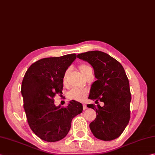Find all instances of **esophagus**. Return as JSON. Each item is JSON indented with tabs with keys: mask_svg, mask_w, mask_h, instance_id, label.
<instances>
[{
	"mask_svg": "<svg viewBox=\"0 0 155 155\" xmlns=\"http://www.w3.org/2000/svg\"><path fill=\"white\" fill-rule=\"evenodd\" d=\"M83 110H85L87 109V105L85 104H83Z\"/></svg>",
	"mask_w": 155,
	"mask_h": 155,
	"instance_id": "34e87169",
	"label": "esophagus"
}]
</instances>
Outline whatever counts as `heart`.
<instances>
[{"label": "heart", "instance_id": "1", "mask_svg": "<svg viewBox=\"0 0 155 155\" xmlns=\"http://www.w3.org/2000/svg\"><path fill=\"white\" fill-rule=\"evenodd\" d=\"M79 70L81 72V74L84 75V74L88 71V70L91 68L87 64H81L79 66ZM66 80V74L63 78L64 83H65ZM87 91L84 89H81V88L74 87L72 89L68 94V97L71 100H74L77 101H83L86 98L87 96Z\"/></svg>", "mask_w": 155, "mask_h": 155}]
</instances>
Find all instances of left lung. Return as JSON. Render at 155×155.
<instances>
[{"label": "left lung", "instance_id": "left-lung-1", "mask_svg": "<svg viewBox=\"0 0 155 155\" xmlns=\"http://www.w3.org/2000/svg\"><path fill=\"white\" fill-rule=\"evenodd\" d=\"M89 62L97 78L91 84L89 99L104 103L87 105L96 111L95 120L89 124L95 137L99 140H114L122 134L130 118L131 101L128 78L122 64L101 51H91L77 55Z\"/></svg>", "mask_w": 155, "mask_h": 155}]
</instances>
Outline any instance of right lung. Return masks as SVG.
I'll return each mask as SVG.
<instances>
[{"label":"right lung","instance_id":"right-lung-1","mask_svg":"<svg viewBox=\"0 0 155 155\" xmlns=\"http://www.w3.org/2000/svg\"><path fill=\"white\" fill-rule=\"evenodd\" d=\"M77 58L75 54L38 60L27 69L21 84V95L29 126L46 142H56L67 135L73 118L83 111V105L72 100L66 107L54 105L62 94L63 78Z\"/></svg>","mask_w":155,"mask_h":155}]
</instances>
